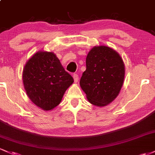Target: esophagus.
<instances>
[{
    "mask_svg": "<svg viewBox=\"0 0 155 155\" xmlns=\"http://www.w3.org/2000/svg\"><path fill=\"white\" fill-rule=\"evenodd\" d=\"M73 77H74V81L75 82H78V81H79V76H78L76 74H74L73 75Z\"/></svg>",
    "mask_w": 155,
    "mask_h": 155,
    "instance_id": "esophagus-1",
    "label": "esophagus"
}]
</instances>
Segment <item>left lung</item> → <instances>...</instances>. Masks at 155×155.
Listing matches in <instances>:
<instances>
[{
    "instance_id": "left-lung-1",
    "label": "left lung",
    "mask_w": 155,
    "mask_h": 155,
    "mask_svg": "<svg viewBox=\"0 0 155 155\" xmlns=\"http://www.w3.org/2000/svg\"><path fill=\"white\" fill-rule=\"evenodd\" d=\"M125 67L118 53L99 45L90 51L80 86L92 104L104 107L118 96L124 83Z\"/></svg>"
}]
</instances>
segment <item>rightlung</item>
Segmentation results:
<instances>
[{"mask_svg":"<svg viewBox=\"0 0 155 155\" xmlns=\"http://www.w3.org/2000/svg\"><path fill=\"white\" fill-rule=\"evenodd\" d=\"M23 82L31 101L47 111L59 104L74 79L54 53L38 51L25 64Z\"/></svg>","mask_w":155,"mask_h":155,"instance_id":"right-lung-1","label":"right lung"}]
</instances>
